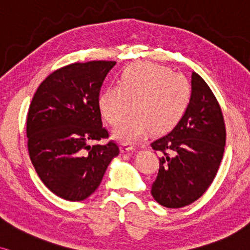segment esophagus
Instances as JSON below:
<instances>
[{
  "mask_svg": "<svg viewBox=\"0 0 250 250\" xmlns=\"http://www.w3.org/2000/svg\"><path fill=\"white\" fill-rule=\"evenodd\" d=\"M120 149H121V152H129L136 150L134 146H129V144H122V146H120Z\"/></svg>",
  "mask_w": 250,
  "mask_h": 250,
  "instance_id": "1",
  "label": "esophagus"
}]
</instances>
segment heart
I'll return each mask as SVG.
<instances>
[{"label":"heart","instance_id":"obj_1","mask_svg":"<svg viewBox=\"0 0 250 250\" xmlns=\"http://www.w3.org/2000/svg\"><path fill=\"white\" fill-rule=\"evenodd\" d=\"M119 83L101 92L99 108L110 125H117L134 107L135 112L114 131L116 140L127 144L142 140L151 130L155 134L170 131L185 115L191 101L188 78L154 62L129 65Z\"/></svg>","mask_w":250,"mask_h":250}]
</instances>
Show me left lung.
<instances>
[{
  "mask_svg": "<svg viewBox=\"0 0 250 250\" xmlns=\"http://www.w3.org/2000/svg\"><path fill=\"white\" fill-rule=\"evenodd\" d=\"M226 144L220 104L199 74L192 73V96L185 115L169 134L150 146L161 154L155 200L167 208L190 205L215 178Z\"/></svg>",
  "mask_w": 250,
  "mask_h": 250,
  "instance_id": "8db88e82",
  "label": "left lung"
}]
</instances>
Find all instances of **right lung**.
<instances>
[{"label":"right lung","mask_w":250,"mask_h":250,"mask_svg":"<svg viewBox=\"0 0 250 250\" xmlns=\"http://www.w3.org/2000/svg\"><path fill=\"white\" fill-rule=\"evenodd\" d=\"M115 62H74L50 74L36 91L26 119L31 163L44 185L68 201L88 198L100 185L119 146L102 127L99 94Z\"/></svg>","instance_id":"add662e5"}]
</instances>
